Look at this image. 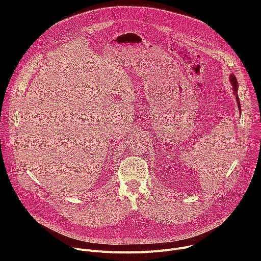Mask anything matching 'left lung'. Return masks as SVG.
<instances>
[{
    "label": "left lung",
    "mask_w": 261,
    "mask_h": 261,
    "mask_svg": "<svg viewBox=\"0 0 261 261\" xmlns=\"http://www.w3.org/2000/svg\"><path fill=\"white\" fill-rule=\"evenodd\" d=\"M229 81H230V84L232 86V91H233V94L236 96V99H237V104H238V107H239V110L241 111V103H240V99H239V95H238V92H239V85H238V81H237V77L234 74H230L229 76ZM241 115V113H240Z\"/></svg>",
    "instance_id": "obj_1"
}]
</instances>
